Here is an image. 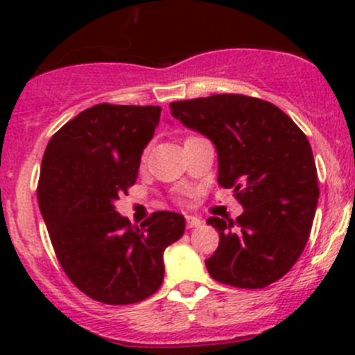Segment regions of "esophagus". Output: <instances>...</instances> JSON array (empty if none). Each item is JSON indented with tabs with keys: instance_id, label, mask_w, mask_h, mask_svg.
I'll list each match as a JSON object with an SVG mask.
<instances>
[{
	"instance_id": "1",
	"label": "esophagus",
	"mask_w": 355,
	"mask_h": 355,
	"mask_svg": "<svg viewBox=\"0 0 355 355\" xmlns=\"http://www.w3.org/2000/svg\"><path fill=\"white\" fill-rule=\"evenodd\" d=\"M185 221H187V228H196L199 227V225H202V220L198 216H192V214L185 216Z\"/></svg>"
}]
</instances>
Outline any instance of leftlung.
<instances>
[{
  "label": "left lung",
  "instance_id": "left-lung-1",
  "mask_svg": "<svg viewBox=\"0 0 355 355\" xmlns=\"http://www.w3.org/2000/svg\"><path fill=\"white\" fill-rule=\"evenodd\" d=\"M171 114L206 135L218 153V184L244 207L237 220L207 218L220 244L206 259L211 277L237 288L280 280L302 254L320 187L313 149L278 106L242 94L170 103Z\"/></svg>",
  "mask_w": 355,
  "mask_h": 355
}]
</instances>
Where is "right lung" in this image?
Here are the masks:
<instances>
[{"label":"right lung","mask_w":355,"mask_h":355,"mask_svg":"<svg viewBox=\"0 0 355 355\" xmlns=\"http://www.w3.org/2000/svg\"><path fill=\"white\" fill-rule=\"evenodd\" d=\"M159 106L101 103L48 142L37 200L56 257L71 284L113 306L141 302L163 284V252L184 235L185 218L156 211L141 227L114 209L135 184L159 123Z\"/></svg>","instance_id":"right-lung-1"}]
</instances>
